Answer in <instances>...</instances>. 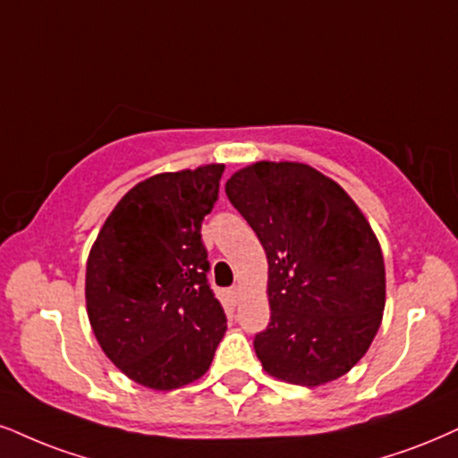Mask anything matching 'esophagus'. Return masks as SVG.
<instances>
[{"label":"esophagus","instance_id":"esophagus-1","mask_svg":"<svg viewBox=\"0 0 458 458\" xmlns=\"http://www.w3.org/2000/svg\"><path fill=\"white\" fill-rule=\"evenodd\" d=\"M229 293H231V299H233V301L238 303L240 297H242V286H233V289H231Z\"/></svg>","mask_w":458,"mask_h":458}]
</instances>
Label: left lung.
I'll return each instance as SVG.
<instances>
[{"label": "left lung", "instance_id": "left-lung-1", "mask_svg": "<svg viewBox=\"0 0 458 458\" xmlns=\"http://www.w3.org/2000/svg\"><path fill=\"white\" fill-rule=\"evenodd\" d=\"M267 255L272 318L255 337L263 369L320 386L363 359L386 303L385 257L346 191L297 161H257L225 184Z\"/></svg>", "mask_w": 458, "mask_h": 458}]
</instances>
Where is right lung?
<instances>
[{
  "instance_id": "right-lung-1",
  "label": "right lung",
  "mask_w": 458,
  "mask_h": 458,
  "mask_svg": "<svg viewBox=\"0 0 458 458\" xmlns=\"http://www.w3.org/2000/svg\"><path fill=\"white\" fill-rule=\"evenodd\" d=\"M223 172L210 163L142 180L89 252L84 297L95 337L123 374L152 391L199 380L227 331L201 242Z\"/></svg>"
}]
</instances>
